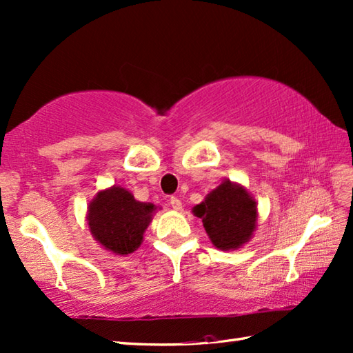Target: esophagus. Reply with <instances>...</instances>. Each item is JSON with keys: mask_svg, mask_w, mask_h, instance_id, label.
I'll return each mask as SVG.
<instances>
[{"mask_svg": "<svg viewBox=\"0 0 353 353\" xmlns=\"http://www.w3.org/2000/svg\"><path fill=\"white\" fill-rule=\"evenodd\" d=\"M169 203H170V205H172V208H174V210H181V208H183L181 201H179L176 196H170Z\"/></svg>", "mask_w": 353, "mask_h": 353, "instance_id": "1", "label": "esophagus"}]
</instances>
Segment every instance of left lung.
<instances>
[{"label":"left lung","mask_w":353,"mask_h":353,"mask_svg":"<svg viewBox=\"0 0 353 353\" xmlns=\"http://www.w3.org/2000/svg\"><path fill=\"white\" fill-rule=\"evenodd\" d=\"M193 214L203 219L214 247L222 251L237 250L254 233L257 204L245 187L225 179L193 207Z\"/></svg>","instance_id":"8db88e82"}]
</instances>
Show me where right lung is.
Masks as SVG:
<instances>
[{
    "instance_id": "1",
    "label": "right lung",
    "mask_w": 353,
    "mask_h": 353,
    "mask_svg": "<svg viewBox=\"0 0 353 353\" xmlns=\"http://www.w3.org/2000/svg\"><path fill=\"white\" fill-rule=\"evenodd\" d=\"M157 207L140 203L129 190L112 185L100 190L88 205L86 221L92 237L114 254H131L141 245Z\"/></svg>"
}]
</instances>
